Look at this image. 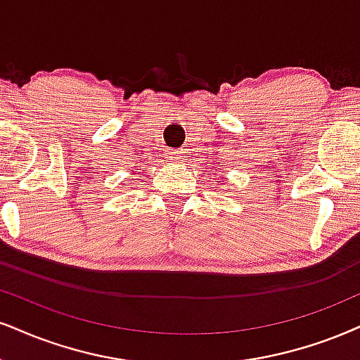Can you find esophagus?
<instances>
[{"label": "esophagus", "instance_id": "1", "mask_svg": "<svg viewBox=\"0 0 360 360\" xmlns=\"http://www.w3.org/2000/svg\"><path fill=\"white\" fill-rule=\"evenodd\" d=\"M181 160V152L180 150H168L167 152V162H172V163H176Z\"/></svg>", "mask_w": 360, "mask_h": 360}]
</instances>
